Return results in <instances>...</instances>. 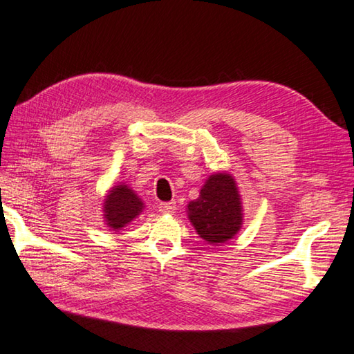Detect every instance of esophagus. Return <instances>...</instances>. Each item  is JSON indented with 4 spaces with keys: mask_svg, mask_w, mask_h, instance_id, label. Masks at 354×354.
<instances>
[{
    "mask_svg": "<svg viewBox=\"0 0 354 354\" xmlns=\"http://www.w3.org/2000/svg\"><path fill=\"white\" fill-rule=\"evenodd\" d=\"M176 211V203L175 201H169V203H160L159 205V212L164 215H170L175 214Z\"/></svg>",
    "mask_w": 354,
    "mask_h": 354,
    "instance_id": "esophagus-1",
    "label": "esophagus"
}]
</instances>
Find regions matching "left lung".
<instances>
[{
  "instance_id": "left-lung-1",
  "label": "left lung",
  "mask_w": 354,
  "mask_h": 354,
  "mask_svg": "<svg viewBox=\"0 0 354 354\" xmlns=\"http://www.w3.org/2000/svg\"><path fill=\"white\" fill-rule=\"evenodd\" d=\"M187 217L207 243L220 245L234 239L243 225L242 198L234 176L226 171L209 176L198 198L187 205Z\"/></svg>"
}]
</instances>
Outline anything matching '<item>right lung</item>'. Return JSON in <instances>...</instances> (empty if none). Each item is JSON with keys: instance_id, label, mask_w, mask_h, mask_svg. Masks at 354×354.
Listing matches in <instances>:
<instances>
[{"instance_id": "1", "label": "right lung", "mask_w": 354, "mask_h": 354, "mask_svg": "<svg viewBox=\"0 0 354 354\" xmlns=\"http://www.w3.org/2000/svg\"><path fill=\"white\" fill-rule=\"evenodd\" d=\"M145 205L128 184L120 183L107 190L103 203L104 225L111 231H120L143 212Z\"/></svg>"}]
</instances>
